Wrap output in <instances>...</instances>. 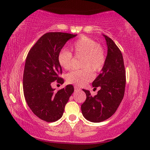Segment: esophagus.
<instances>
[{
    "label": "esophagus",
    "mask_w": 150,
    "mask_h": 150,
    "mask_svg": "<svg viewBox=\"0 0 150 150\" xmlns=\"http://www.w3.org/2000/svg\"><path fill=\"white\" fill-rule=\"evenodd\" d=\"M74 91H81V88H80V87H79V86L75 85V86H74Z\"/></svg>",
    "instance_id": "esophagus-1"
}]
</instances>
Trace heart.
I'll list each match as a JSON object with an SVG mask.
<instances>
[{
	"label": "heart",
	"mask_w": 150,
	"mask_h": 150,
	"mask_svg": "<svg viewBox=\"0 0 150 150\" xmlns=\"http://www.w3.org/2000/svg\"><path fill=\"white\" fill-rule=\"evenodd\" d=\"M69 48L76 56H83L81 66L83 69L72 70L67 74L66 79L69 83L83 85L93 79L92 71H99L105 64L106 55L103 48L93 39L82 36L69 45ZM57 61L60 66L65 69L71 67L72 54L66 49L59 51Z\"/></svg>",
	"instance_id": "obj_1"
}]
</instances>
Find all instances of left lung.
<instances>
[{
  "label": "left lung",
  "instance_id": "obj_1",
  "mask_svg": "<svg viewBox=\"0 0 150 150\" xmlns=\"http://www.w3.org/2000/svg\"><path fill=\"white\" fill-rule=\"evenodd\" d=\"M104 37L108 47L105 64L92 83L93 87H100V89L95 96L88 90L83 89L87 98L81 105L82 113L86 120L94 123L103 122L115 112L124 98L126 87L122 52L111 39L104 35Z\"/></svg>",
  "mask_w": 150,
  "mask_h": 150
}]
</instances>
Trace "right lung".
<instances>
[{
  "label": "right lung",
  "instance_id": "1",
  "mask_svg": "<svg viewBox=\"0 0 150 150\" xmlns=\"http://www.w3.org/2000/svg\"><path fill=\"white\" fill-rule=\"evenodd\" d=\"M77 35L50 32L39 39L26 59L23 74V91L26 102L32 112L47 122H56L62 117L65 104L74 92L68 85L54 91L52 82L63 84L59 76L62 69L57 56L67 41Z\"/></svg>",
  "mask_w": 150,
  "mask_h": 150
}]
</instances>
